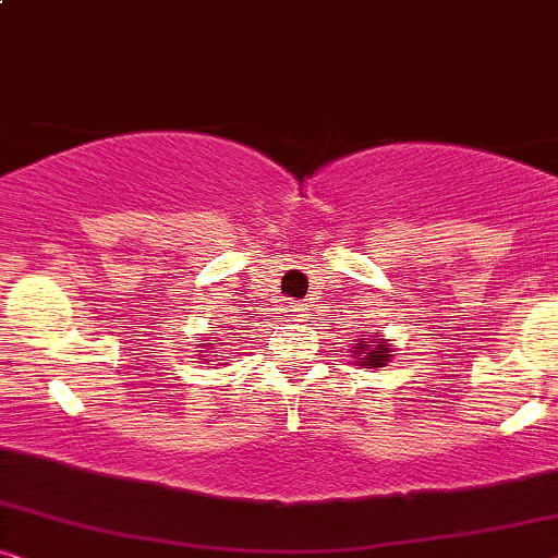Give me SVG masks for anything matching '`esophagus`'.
<instances>
[{
	"label": "esophagus",
	"instance_id": "obj_1",
	"mask_svg": "<svg viewBox=\"0 0 558 558\" xmlns=\"http://www.w3.org/2000/svg\"><path fill=\"white\" fill-rule=\"evenodd\" d=\"M307 304H302V302H289V319H292V323H304V319H307Z\"/></svg>",
	"mask_w": 558,
	"mask_h": 558
}]
</instances>
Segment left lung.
I'll return each instance as SVG.
<instances>
[{"label": "left lung", "mask_w": 558, "mask_h": 558, "mask_svg": "<svg viewBox=\"0 0 558 558\" xmlns=\"http://www.w3.org/2000/svg\"><path fill=\"white\" fill-rule=\"evenodd\" d=\"M350 353H353L357 365L378 371L391 363L396 345L391 340H386L380 332H368V335H357V340H353V350H350Z\"/></svg>", "instance_id": "left-lung-1"}]
</instances>
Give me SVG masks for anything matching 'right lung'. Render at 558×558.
<instances>
[{
    "label": "right lung",
    "mask_w": 558,
    "mask_h": 558,
    "mask_svg": "<svg viewBox=\"0 0 558 558\" xmlns=\"http://www.w3.org/2000/svg\"><path fill=\"white\" fill-rule=\"evenodd\" d=\"M216 345H218L216 340H203V342H201L203 350H197V355H201V357H197V361H208V355L213 353V348H216ZM223 365H226V363H223Z\"/></svg>",
    "instance_id": "1"
}]
</instances>
